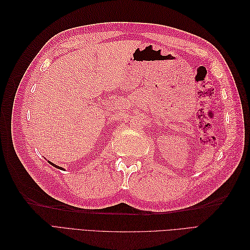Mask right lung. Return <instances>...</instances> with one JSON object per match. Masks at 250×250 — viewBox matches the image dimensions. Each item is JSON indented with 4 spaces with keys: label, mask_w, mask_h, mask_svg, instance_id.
<instances>
[{
    "label": "right lung",
    "mask_w": 250,
    "mask_h": 250,
    "mask_svg": "<svg viewBox=\"0 0 250 250\" xmlns=\"http://www.w3.org/2000/svg\"><path fill=\"white\" fill-rule=\"evenodd\" d=\"M49 164H51V165L53 166V167H55V168H58V169H62V168H60V167H59V166H56V165H54V164H53V163H51V162H49Z\"/></svg>",
    "instance_id": "1"
}]
</instances>
